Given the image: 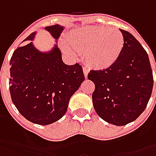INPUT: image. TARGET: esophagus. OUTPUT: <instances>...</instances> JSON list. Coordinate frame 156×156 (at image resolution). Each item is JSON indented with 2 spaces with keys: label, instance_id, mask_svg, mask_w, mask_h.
<instances>
[{
  "label": "esophagus",
  "instance_id": "obj_1",
  "mask_svg": "<svg viewBox=\"0 0 156 156\" xmlns=\"http://www.w3.org/2000/svg\"><path fill=\"white\" fill-rule=\"evenodd\" d=\"M88 72H89V69H87V67H83V73H84V75H85V77H86V78L87 77V74H88Z\"/></svg>",
  "mask_w": 156,
  "mask_h": 156
}]
</instances>
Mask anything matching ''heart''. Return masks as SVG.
I'll return each mask as SVG.
<instances>
[{
	"instance_id": "b5f03b06",
	"label": "heart",
	"mask_w": 156,
	"mask_h": 156,
	"mask_svg": "<svg viewBox=\"0 0 156 156\" xmlns=\"http://www.w3.org/2000/svg\"><path fill=\"white\" fill-rule=\"evenodd\" d=\"M125 40L117 28L87 26L77 28L69 35V43L77 51L84 53L88 65L95 69H107L116 62L122 52ZM63 49L71 52L68 44Z\"/></svg>"
}]
</instances>
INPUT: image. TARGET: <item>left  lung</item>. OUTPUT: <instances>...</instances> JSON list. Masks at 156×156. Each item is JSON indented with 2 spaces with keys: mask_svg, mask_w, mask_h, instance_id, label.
<instances>
[{
  "mask_svg": "<svg viewBox=\"0 0 156 156\" xmlns=\"http://www.w3.org/2000/svg\"><path fill=\"white\" fill-rule=\"evenodd\" d=\"M125 40L122 52L112 66L91 70L94 83V110L107 122L123 126L145 110L153 90V72L146 50L131 34L120 29Z\"/></svg>",
  "mask_w": 156,
  "mask_h": 156,
  "instance_id": "left-lung-1",
  "label": "left lung"
}]
</instances>
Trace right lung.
I'll use <instances>...</instances> for the list:
<instances>
[{"mask_svg": "<svg viewBox=\"0 0 156 156\" xmlns=\"http://www.w3.org/2000/svg\"><path fill=\"white\" fill-rule=\"evenodd\" d=\"M55 39L63 30L60 25L46 27ZM35 33L24 41H33ZM9 91L13 103L27 121L48 125L60 120L69 99L85 76L79 63L66 65L57 45L49 53H41L32 44L19 47L10 60Z\"/></svg>", "mask_w": 156, "mask_h": 156, "instance_id": "obj_1", "label": "right lung"}]
</instances>
